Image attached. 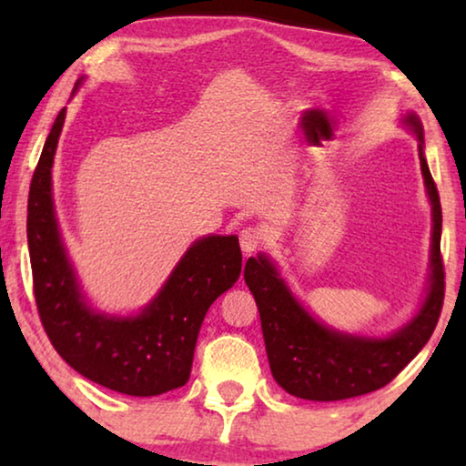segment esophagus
I'll list each match as a JSON object with an SVG mask.
<instances>
[{
	"instance_id": "34e87169",
	"label": "esophagus",
	"mask_w": 466,
	"mask_h": 466,
	"mask_svg": "<svg viewBox=\"0 0 466 466\" xmlns=\"http://www.w3.org/2000/svg\"><path fill=\"white\" fill-rule=\"evenodd\" d=\"M265 242V234L258 230V228H244L240 230V248L244 255H252V252L258 250Z\"/></svg>"
}]
</instances>
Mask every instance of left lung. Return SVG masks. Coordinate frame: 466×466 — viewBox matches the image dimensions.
I'll list each match as a JSON object with an SVG mask.
<instances>
[{"label":"left lung","instance_id":"left-lung-1","mask_svg":"<svg viewBox=\"0 0 466 466\" xmlns=\"http://www.w3.org/2000/svg\"><path fill=\"white\" fill-rule=\"evenodd\" d=\"M400 123L420 149L425 193L431 205V248L428 288L413 319L386 337L343 333L320 322L299 302L271 257L258 252L244 265V281L255 296L271 374L283 390L306 400H343L389 384L430 341L444 302V265L440 257L441 208L425 160L420 116Z\"/></svg>","mask_w":466,"mask_h":466}]
</instances>
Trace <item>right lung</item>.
I'll return each mask as SVG.
<instances>
[{
  "label": "right lung",
  "instance_id": "add662e5",
  "mask_svg": "<svg viewBox=\"0 0 466 466\" xmlns=\"http://www.w3.org/2000/svg\"><path fill=\"white\" fill-rule=\"evenodd\" d=\"M66 110L53 123L28 193L36 309L53 347L76 372L110 390L156 397L187 384L205 314L240 278L238 236L195 240L137 314L116 317L92 309L67 257L53 203L51 170Z\"/></svg>",
  "mask_w": 466,
  "mask_h": 466
}]
</instances>
